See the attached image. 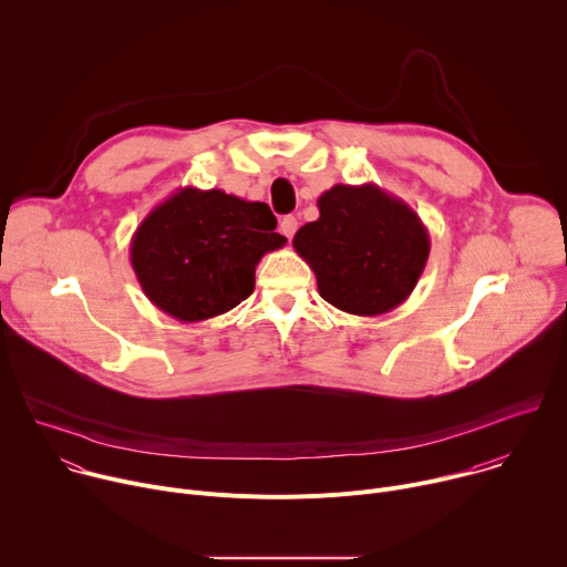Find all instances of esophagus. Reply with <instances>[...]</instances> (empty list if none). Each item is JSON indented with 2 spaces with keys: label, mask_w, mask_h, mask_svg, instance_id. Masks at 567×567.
I'll list each match as a JSON object with an SVG mask.
<instances>
[{
  "label": "esophagus",
  "mask_w": 567,
  "mask_h": 567,
  "mask_svg": "<svg viewBox=\"0 0 567 567\" xmlns=\"http://www.w3.org/2000/svg\"><path fill=\"white\" fill-rule=\"evenodd\" d=\"M296 230H298V219H296L293 215L282 217V221H280V233H282L287 239H291Z\"/></svg>",
  "instance_id": "34e87169"
}]
</instances>
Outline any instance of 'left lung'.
<instances>
[{"label": "left lung", "instance_id": "8db88e82", "mask_svg": "<svg viewBox=\"0 0 567 567\" xmlns=\"http://www.w3.org/2000/svg\"><path fill=\"white\" fill-rule=\"evenodd\" d=\"M318 210L293 235V249L322 298L348 313L379 316L413 293L431 237L406 202L377 184H337L318 197Z\"/></svg>", "mask_w": 567, "mask_h": 567}]
</instances>
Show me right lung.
<instances>
[{"label":"right lung","instance_id":"right-lung-1","mask_svg":"<svg viewBox=\"0 0 567 567\" xmlns=\"http://www.w3.org/2000/svg\"><path fill=\"white\" fill-rule=\"evenodd\" d=\"M265 202L193 186L138 224L130 260L147 300L182 322L226 313L249 298L265 254L285 247Z\"/></svg>","mask_w":567,"mask_h":567}]
</instances>
